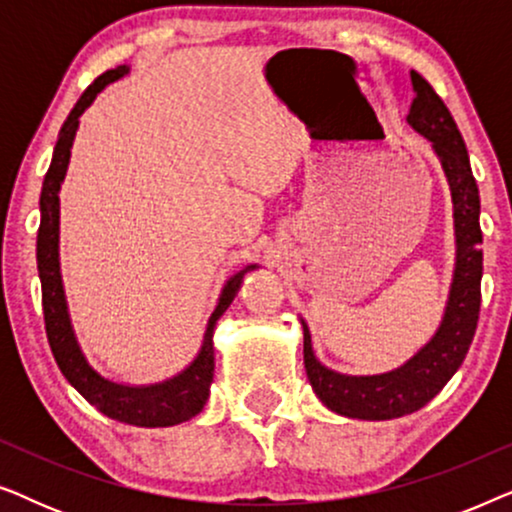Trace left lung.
<instances>
[{
  "label": "left lung",
  "instance_id": "left-lung-1",
  "mask_svg": "<svg viewBox=\"0 0 512 512\" xmlns=\"http://www.w3.org/2000/svg\"><path fill=\"white\" fill-rule=\"evenodd\" d=\"M410 81L415 100L408 123L431 142L450 184L454 205L457 261H454L443 321L433 338L410 361L380 375H342L326 368L314 356L310 328L303 321L305 370L314 394L328 410L352 419H370V422L403 417L424 408L464 363L480 314V195L471 172V160L450 109L431 88V83L415 69L410 72Z\"/></svg>",
  "mask_w": 512,
  "mask_h": 512
}]
</instances>
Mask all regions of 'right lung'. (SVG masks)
<instances>
[{
	"label": "right lung",
	"instance_id": "add662e5",
	"mask_svg": "<svg viewBox=\"0 0 512 512\" xmlns=\"http://www.w3.org/2000/svg\"><path fill=\"white\" fill-rule=\"evenodd\" d=\"M130 72L128 65L109 69L102 76L90 83L83 90L79 102L69 111L65 125L60 128L58 144L53 149V160L48 167L44 186H41V223L37 235V268L41 279V305H44V321L46 335L55 363L67 377V382L86 398L90 405H95L102 415H107L116 422H125L132 426H174L198 415L205 408L209 398V387L214 380V326L223 312L228 310L233 298L240 291V284L249 270L258 265H247V268L235 272L223 286L219 303H216L212 317H209L205 340L191 366H186L170 380L156 384H121L97 373L90 366L86 354L81 352L79 340H76L72 319H69L65 286H62L60 275V186L65 181L69 156H72V144L79 130V118L86 111L97 93H102L109 83H114Z\"/></svg>",
	"mask_w": 512,
	"mask_h": 512
}]
</instances>
